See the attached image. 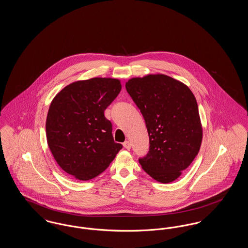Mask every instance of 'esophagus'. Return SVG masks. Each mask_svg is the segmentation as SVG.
Segmentation results:
<instances>
[{"label":"esophagus","instance_id":"esophagus-1","mask_svg":"<svg viewBox=\"0 0 248 248\" xmlns=\"http://www.w3.org/2000/svg\"><path fill=\"white\" fill-rule=\"evenodd\" d=\"M123 145H124V147L126 150H130V149H131V143H130L128 140L124 142Z\"/></svg>","mask_w":248,"mask_h":248}]
</instances>
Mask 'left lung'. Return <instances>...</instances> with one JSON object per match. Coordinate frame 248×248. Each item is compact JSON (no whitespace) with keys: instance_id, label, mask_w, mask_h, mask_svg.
Instances as JSON below:
<instances>
[{"instance_id":"8db88e82","label":"left lung","mask_w":248,"mask_h":248,"mask_svg":"<svg viewBox=\"0 0 248 248\" xmlns=\"http://www.w3.org/2000/svg\"><path fill=\"white\" fill-rule=\"evenodd\" d=\"M127 93L140 109L150 150L143 170L161 183L176 180L199 153L202 128L196 98L184 83L165 74L132 78Z\"/></svg>"}]
</instances>
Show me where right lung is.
Here are the masks:
<instances>
[{"mask_svg": "<svg viewBox=\"0 0 248 248\" xmlns=\"http://www.w3.org/2000/svg\"><path fill=\"white\" fill-rule=\"evenodd\" d=\"M117 79L92 78L64 87L51 102L46 129L59 166L79 180L102 173L123 148L115 143L104 110L117 97Z\"/></svg>", "mask_w": 248, "mask_h": 248, "instance_id": "right-lung-1", "label": "right lung"}]
</instances>
